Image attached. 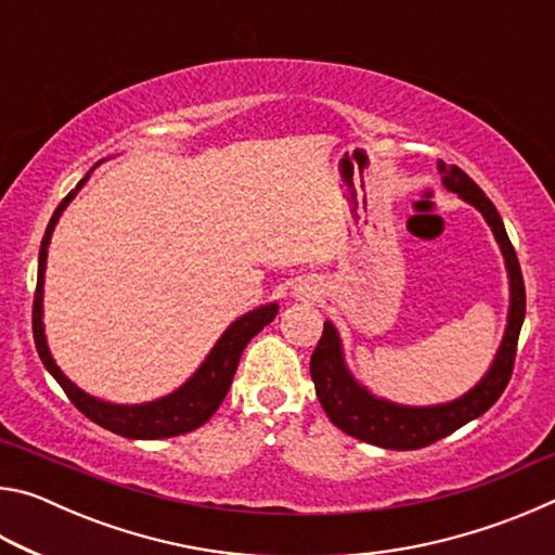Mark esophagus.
Wrapping results in <instances>:
<instances>
[{"instance_id":"34e87169","label":"esophagus","mask_w":555,"mask_h":555,"mask_svg":"<svg viewBox=\"0 0 555 555\" xmlns=\"http://www.w3.org/2000/svg\"><path fill=\"white\" fill-rule=\"evenodd\" d=\"M315 286H311V284H306V281H300V284H296L294 286V296L296 298H315Z\"/></svg>"}]
</instances>
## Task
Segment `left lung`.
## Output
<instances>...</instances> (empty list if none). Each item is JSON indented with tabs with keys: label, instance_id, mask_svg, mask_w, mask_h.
I'll use <instances>...</instances> for the list:
<instances>
[{
	"label": "left lung",
	"instance_id": "8db88e82",
	"mask_svg": "<svg viewBox=\"0 0 555 555\" xmlns=\"http://www.w3.org/2000/svg\"><path fill=\"white\" fill-rule=\"evenodd\" d=\"M438 173L443 188L455 193L460 201L482 215L490 224L494 242L500 244L506 279H509V311H506V325L502 343L496 347L494 360L475 387H469L457 399L443 403H428V406H409L384 397H377L372 389L354 377L350 364L345 360L343 337L337 333L333 321H325L321 343L311 357V377L315 384L318 401L333 424L345 430L347 436L364 443L387 448V450H416L426 448L436 440L446 438L469 421L480 418L492 403L502 397V391L512 377L516 340L526 313L524 279L519 259L506 237L504 222L496 212L494 203L487 198L485 191L469 178L463 168L438 162Z\"/></svg>",
	"mask_w": 555,
	"mask_h": 555
}]
</instances>
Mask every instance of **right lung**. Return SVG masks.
Instances as JSON below:
<instances>
[{"label":"right lung","mask_w":555,"mask_h":555,"mask_svg":"<svg viewBox=\"0 0 555 555\" xmlns=\"http://www.w3.org/2000/svg\"><path fill=\"white\" fill-rule=\"evenodd\" d=\"M102 164V162H100ZM80 178V183L75 185V191L65 195L63 203L55 208L53 218L46 228L41 251H39V281H36V298H34V340L36 350L43 362V367L51 372V377L61 384L63 391L68 393V399L78 406L90 421H95L98 426L112 430V434L125 436L131 440H158V438H171L188 434L203 426L215 411L220 409L222 399L228 397L230 384L234 372H237L240 357L244 347L255 337L261 327L274 321L279 313V304L271 300L255 308V311L244 313L224 327V333L218 337V343L212 345V350L205 354V360L198 364L191 377H188L181 387L164 393V397L142 401V403H115L105 401L100 397H92L86 389H80L73 379L65 377V372L55 364L49 340H46V325H43V284H46V261H49V244L53 237L55 224H59L63 210L73 203L75 195L80 193V188L90 181V176L95 168Z\"/></svg>","instance_id":"obj_1"}]
</instances>
